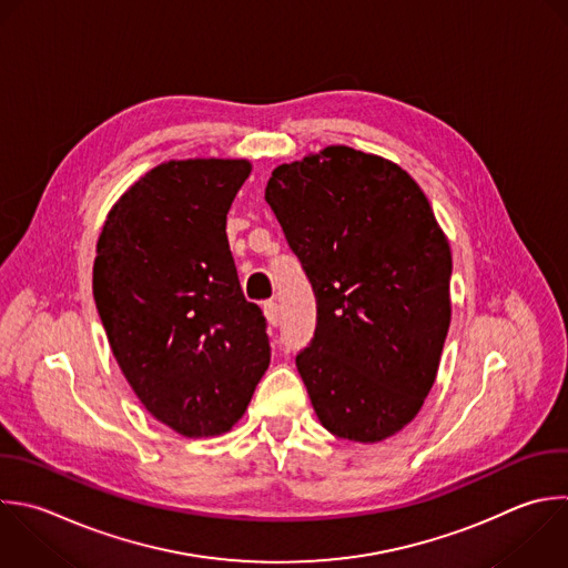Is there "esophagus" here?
<instances>
[{
	"label": "esophagus",
	"mask_w": 568,
	"mask_h": 568,
	"mask_svg": "<svg viewBox=\"0 0 568 568\" xmlns=\"http://www.w3.org/2000/svg\"><path fill=\"white\" fill-rule=\"evenodd\" d=\"M262 311H264V317H266V322H268L271 326H277V324H280V308H277V304H275L273 300H271V302H264Z\"/></svg>",
	"instance_id": "1"
}]
</instances>
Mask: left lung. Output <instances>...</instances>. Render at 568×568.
Here are the masks:
<instances>
[{"mask_svg": "<svg viewBox=\"0 0 568 568\" xmlns=\"http://www.w3.org/2000/svg\"><path fill=\"white\" fill-rule=\"evenodd\" d=\"M317 300L297 355L320 424L375 444L428 395L450 326V246L419 184L395 162L326 146L280 164L264 193Z\"/></svg>", "mask_w": 568, "mask_h": 568, "instance_id": "left-lung-1", "label": "left lung"}]
</instances>
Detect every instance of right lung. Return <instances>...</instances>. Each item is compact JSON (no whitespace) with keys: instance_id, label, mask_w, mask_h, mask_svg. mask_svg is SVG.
Instances as JSON below:
<instances>
[{"instance_id":"obj_1","label":"right lung","mask_w":568,"mask_h":568,"mask_svg":"<svg viewBox=\"0 0 568 568\" xmlns=\"http://www.w3.org/2000/svg\"><path fill=\"white\" fill-rule=\"evenodd\" d=\"M251 169L162 162L111 206L98 240L93 295L111 351L144 408L191 439L229 433L271 362L226 237Z\"/></svg>"}]
</instances>
